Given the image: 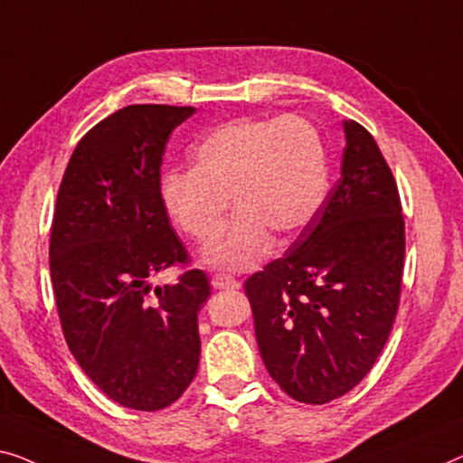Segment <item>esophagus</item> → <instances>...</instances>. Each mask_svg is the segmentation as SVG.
Returning <instances> with one entry per match:
<instances>
[{"mask_svg":"<svg viewBox=\"0 0 463 463\" xmlns=\"http://www.w3.org/2000/svg\"><path fill=\"white\" fill-rule=\"evenodd\" d=\"M212 287L213 288H220V291H237V288H241V282L234 280L232 276L213 274L212 276Z\"/></svg>","mask_w":463,"mask_h":463,"instance_id":"34e87169","label":"esophagus"}]
</instances>
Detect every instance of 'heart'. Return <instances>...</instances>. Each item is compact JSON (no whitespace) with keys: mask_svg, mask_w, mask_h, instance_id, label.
<instances>
[{"mask_svg":"<svg viewBox=\"0 0 463 463\" xmlns=\"http://www.w3.org/2000/svg\"><path fill=\"white\" fill-rule=\"evenodd\" d=\"M328 193L322 135L303 116L234 118L191 151V170L162 178L164 208L175 226L210 243L229 212L237 216L205 250V264L222 270L253 268L272 247L312 222Z\"/></svg>","mask_w":463,"mask_h":463,"instance_id":"1","label":"heart"}]
</instances>
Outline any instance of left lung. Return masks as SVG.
<instances>
[{
    "mask_svg": "<svg viewBox=\"0 0 463 463\" xmlns=\"http://www.w3.org/2000/svg\"><path fill=\"white\" fill-rule=\"evenodd\" d=\"M341 178L285 255L245 280L268 374L295 402L349 392L389 339L402 298L405 222L368 130L345 122Z\"/></svg>",
    "mask_w": 463,
    "mask_h": 463,
    "instance_id": "left-lung-1",
    "label": "left lung"
}]
</instances>
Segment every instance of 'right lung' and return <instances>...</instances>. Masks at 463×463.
I'll return each mask as SVG.
<instances>
[{"label": "right lung", "mask_w": 463, "mask_h": 463, "mask_svg": "<svg viewBox=\"0 0 463 463\" xmlns=\"http://www.w3.org/2000/svg\"><path fill=\"white\" fill-rule=\"evenodd\" d=\"M193 112L137 103L95 124L72 151L53 210L50 272L68 349L109 399L139 411L175 403L202 351L205 272L149 285L191 261L164 208L160 168L172 130Z\"/></svg>", "instance_id": "right-lung-1"}]
</instances>
